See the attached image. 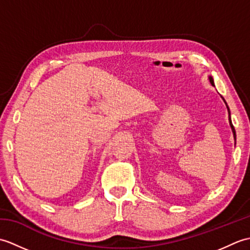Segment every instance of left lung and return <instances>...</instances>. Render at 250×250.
<instances>
[{
  "mask_svg": "<svg viewBox=\"0 0 250 250\" xmlns=\"http://www.w3.org/2000/svg\"><path fill=\"white\" fill-rule=\"evenodd\" d=\"M209 82H210V83L213 84L214 86V81H213V77H210L209 76ZM226 102V101H225ZM227 104V103H226ZM227 108H228V111H229V122H230V125H231V129H232V132H233V136H234V140H235V142H236V134H235V129H234V126H233V125H232V121H231V117H230V109H229V106L227 105Z\"/></svg>",
  "mask_w": 250,
  "mask_h": 250,
  "instance_id": "8db88e82",
  "label": "left lung"
}]
</instances>
